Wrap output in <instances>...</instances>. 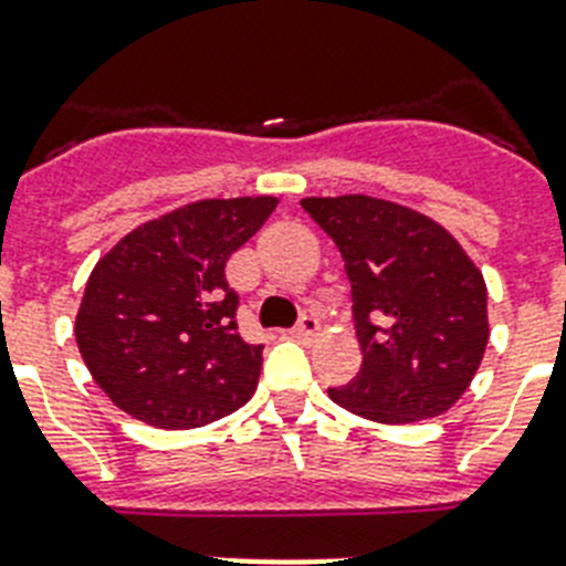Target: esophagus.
I'll return each mask as SVG.
<instances>
[{"label":"esophagus","mask_w":566,"mask_h":566,"mask_svg":"<svg viewBox=\"0 0 566 566\" xmlns=\"http://www.w3.org/2000/svg\"><path fill=\"white\" fill-rule=\"evenodd\" d=\"M317 329H321V324H317L315 315H301L297 326H292V335L297 340H310V338H315Z\"/></svg>","instance_id":"esophagus-1"}]
</instances>
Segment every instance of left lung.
Wrapping results in <instances>:
<instances>
[{
    "label": "left lung",
    "instance_id": "8db88e82",
    "mask_svg": "<svg viewBox=\"0 0 566 566\" xmlns=\"http://www.w3.org/2000/svg\"><path fill=\"white\" fill-rule=\"evenodd\" d=\"M338 245L353 294L361 370L333 401L387 424L446 413L489 344L485 283L433 219L373 196L303 199Z\"/></svg>",
    "mask_w": 566,
    "mask_h": 566
}]
</instances>
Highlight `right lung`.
Listing matches in <instances>:
<instances>
[{
    "label": "right lung",
    "instance_id": "add662e5",
    "mask_svg": "<svg viewBox=\"0 0 566 566\" xmlns=\"http://www.w3.org/2000/svg\"><path fill=\"white\" fill-rule=\"evenodd\" d=\"M274 196L205 199L135 228L92 269L74 338L97 387L133 419L181 431L251 399L263 344L237 329L226 263Z\"/></svg>",
    "mask_w": 566,
    "mask_h": 566
}]
</instances>
